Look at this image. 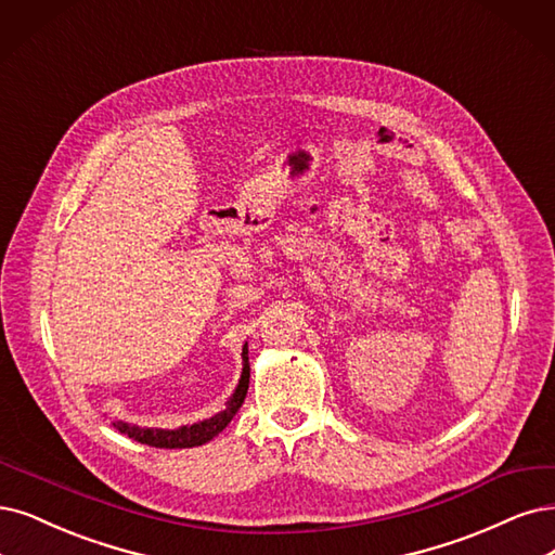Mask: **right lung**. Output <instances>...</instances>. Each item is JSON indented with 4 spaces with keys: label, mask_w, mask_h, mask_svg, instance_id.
Instances as JSON below:
<instances>
[{
    "label": "right lung",
    "mask_w": 555,
    "mask_h": 555,
    "mask_svg": "<svg viewBox=\"0 0 555 555\" xmlns=\"http://www.w3.org/2000/svg\"><path fill=\"white\" fill-rule=\"evenodd\" d=\"M249 347L246 343L242 345V375L237 382V388L233 398L225 404L223 412L215 414L212 418H205L201 423L194 425H182L176 429H162V427H139L126 421H114V427L118 429L120 435H128L130 439L146 443V446H155V448H194V446H203L212 441L221 429L233 421V416L237 414V409L242 406L246 391H249Z\"/></svg>",
    "instance_id": "1"
}]
</instances>
